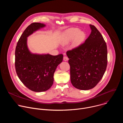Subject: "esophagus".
<instances>
[{
  "label": "esophagus",
  "mask_w": 123,
  "mask_h": 123,
  "mask_svg": "<svg viewBox=\"0 0 123 123\" xmlns=\"http://www.w3.org/2000/svg\"><path fill=\"white\" fill-rule=\"evenodd\" d=\"M63 60L65 61H67L68 60V58L67 57V56H64V58H63Z\"/></svg>",
  "instance_id": "34e87169"
}]
</instances>
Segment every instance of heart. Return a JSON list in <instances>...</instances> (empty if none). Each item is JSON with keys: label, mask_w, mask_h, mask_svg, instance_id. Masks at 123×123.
<instances>
[{"label": "heart", "mask_w": 123, "mask_h": 123, "mask_svg": "<svg viewBox=\"0 0 123 123\" xmlns=\"http://www.w3.org/2000/svg\"><path fill=\"white\" fill-rule=\"evenodd\" d=\"M85 37L86 34L83 31H80L76 28H70L64 32L60 43L62 45H66L73 40L72 46L76 48L83 42Z\"/></svg>", "instance_id": "1"}]
</instances>
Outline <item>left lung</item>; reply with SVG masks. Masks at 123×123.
Returning a JSON list of instances; mask_svg holds the SVG:
<instances>
[{
    "mask_svg": "<svg viewBox=\"0 0 123 123\" xmlns=\"http://www.w3.org/2000/svg\"><path fill=\"white\" fill-rule=\"evenodd\" d=\"M91 33L85 42L67 52L72 85L80 90L92 89L102 78L107 66V47L96 28L90 25Z\"/></svg>",
    "mask_w": 123,
    "mask_h": 123,
    "instance_id": "obj_1",
    "label": "left lung"
}]
</instances>
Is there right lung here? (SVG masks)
Instances as JSON below:
<instances>
[{"instance_id": "1", "label": "right lung", "mask_w": 123, "mask_h": 123, "mask_svg": "<svg viewBox=\"0 0 123 123\" xmlns=\"http://www.w3.org/2000/svg\"><path fill=\"white\" fill-rule=\"evenodd\" d=\"M46 27L40 23H33L24 31L15 49V67L17 76L28 89L35 92L48 90L54 83V73L63 61V55H52L31 52L27 38L36 31Z\"/></svg>"}]
</instances>
